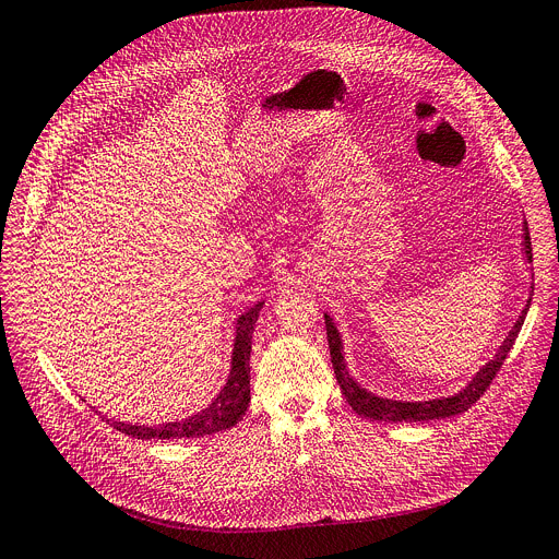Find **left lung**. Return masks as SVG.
<instances>
[{
  "label": "left lung",
  "instance_id": "1",
  "mask_svg": "<svg viewBox=\"0 0 559 559\" xmlns=\"http://www.w3.org/2000/svg\"><path fill=\"white\" fill-rule=\"evenodd\" d=\"M524 246H526V254L528 260H533V250H531V235L528 228H524ZM531 305V302H528ZM528 305L524 309V313L520 316L518 324L512 326V331L508 333V337L503 340L501 349L497 352L495 360H490L477 376L472 380L467 388L452 396V399H437V401H425V403H403V401H390V399H378L369 392H365L360 384L349 376L347 367H345V358H342V342L340 335L331 322L329 316H324V324H326V340H329V352H331V362H333V371L337 378V384L342 394H345L347 403L354 407L356 414L365 416V418H373V420H392V423H418V420H437V418H448V416H456L461 412H465L467 407L475 405L484 392L490 388V382L495 380V376L499 373L508 352L512 349L514 340H518V333L524 324Z\"/></svg>",
  "mask_w": 559,
  "mask_h": 559
}]
</instances>
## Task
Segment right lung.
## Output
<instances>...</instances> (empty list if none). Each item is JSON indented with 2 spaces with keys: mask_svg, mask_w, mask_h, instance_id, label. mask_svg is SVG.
<instances>
[{
  "mask_svg": "<svg viewBox=\"0 0 559 559\" xmlns=\"http://www.w3.org/2000/svg\"><path fill=\"white\" fill-rule=\"evenodd\" d=\"M262 307L264 302L254 305L246 316L239 318L237 340L233 349V369H230L226 388L210 403V407L201 409L199 414L186 420L163 423V425H127V423L111 420V427H116L118 432L127 437L147 439V441L150 439H199V437H207L233 427L246 414V407L250 403V342H252L257 316H260Z\"/></svg>",
  "mask_w": 559,
  "mask_h": 559,
  "instance_id": "add662e5",
  "label": "right lung"
}]
</instances>
